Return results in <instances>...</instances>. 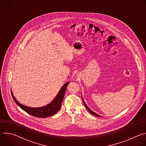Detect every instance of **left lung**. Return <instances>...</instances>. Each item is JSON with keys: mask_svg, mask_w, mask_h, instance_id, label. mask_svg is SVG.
I'll return each mask as SVG.
<instances>
[{"mask_svg": "<svg viewBox=\"0 0 146 146\" xmlns=\"http://www.w3.org/2000/svg\"><path fill=\"white\" fill-rule=\"evenodd\" d=\"M82 97V96H81ZM82 101H83V103H84V106H85V107L86 108V109L92 114V115H95V116H97V117H102L101 115H99V114H96V113H95V112H94L93 111H92L88 106H87V104L86 103V102H84V99H83V98H82Z\"/></svg>", "mask_w": 146, "mask_h": 146, "instance_id": "left-lung-1", "label": "left lung"}]
</instances>
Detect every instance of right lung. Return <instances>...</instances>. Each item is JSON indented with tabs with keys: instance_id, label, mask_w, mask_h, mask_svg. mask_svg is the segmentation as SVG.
I'll use <instances>...</instances> for the list:
<instances>
[{
	"instance_id": "1",
	"label": "right lung",
	"mask_w": 146,
	"mask_h": 146,
	"mask_svg": "<svg viewBox=\"0 0 146 146\" xmlns=\"http://www.w3.org/2000/svg\"><path fill=\"white\" fill-rule=\"evenodd\" d=\"M69 81H68L65 84H64L60 89L55 98L48 105L42 107L31 108L23 105L15 99L11 90V92L12 97L15 103L24 111L34 117L39 118H46L55 114L60 109L62 105V102L63 101L64 98L66 89L68 85L69 84Z\"/></svg>"
}]
</instances>
